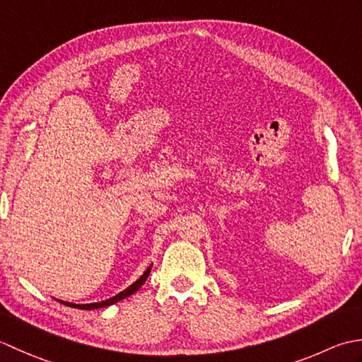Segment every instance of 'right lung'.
<instances>
[{"instance_id": "obj_1", "label": "right lung", "mask_w": 362, "mask_h": 362, "mask_svg": "<svg viewBox=\"0 0 362 362\" xmlns=\"http://www.w3.org/2000/svg\"><path fill=\"white\" fill-rule=\"evenodd\" d=\"M149 272H151V267H149L148 271H146L134 284H130V286H129L127 289L121 291L119 294H117V296L109 298V300H104V302L86 303V305H76V303H68V302H60V303H64V305H66V306H71V308H79V310H96V308H104V306H110V305H113V303L119 302V300H122V298H126V297H129V296L135 294V292L141 288V284L146 281V279H148V276H149Z\"/></svg>"}]
</instances>
